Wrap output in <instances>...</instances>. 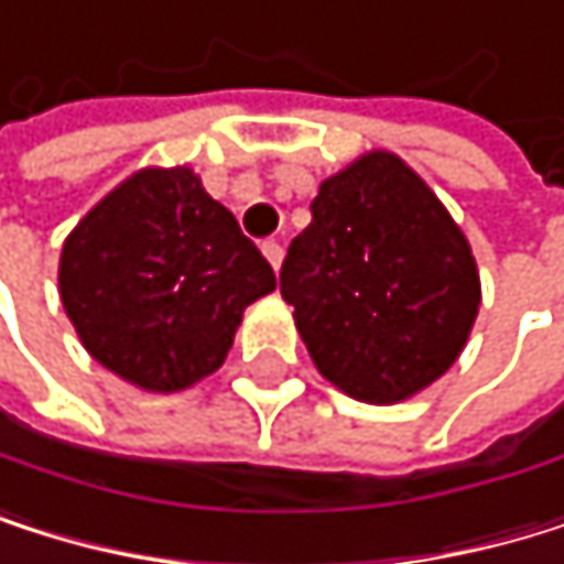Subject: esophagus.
<instances>
[{
  "label": "esophagus",
  "instance_id": "obj_1",
  "mask_svg": "<svg viewBox=\"0 0 564 564\" xmlns=\"http://www.w3.org/2000/svg\"><path fill=\"white\" fill-rule=\"evenodd\" d=\"M262 251H265V259L272 262V269L279 272V269H282V256H285V248H282V241L269 238V241L262 245Z\"/></svg>",
  "mask_w": 564,
  "mask_h": 564
}]
</instances>
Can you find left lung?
I'll list each match as a JSON object with an SVG mask.
<instances>
[{
    "mask_svg": "<svg viewBox=\"0 0 564 564\" xmlns=\"http://www.w3.org/2000/svg\"><path fill=\"white\" fill-rule=\"evenodd\" d=\"M279 279L316 370L362 403H400L441 380L481 305L464 231L390 151L319 184Z\"/></svg>",
    "mask_w": 564,
    "mask_h": 564,
    "instance_id": "obj_1",
    "label": "left lung"
}]
</instances>
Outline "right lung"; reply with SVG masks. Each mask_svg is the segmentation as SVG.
<instances>
[{"mask_svg": "<svg viewBox=\"0 0 564 564\" xmlns=\"http://www.w3.org/2000/svg\"><path fill=\"white\" fill-rule=\"evenodd\" d=\"M275 272L191 167H140L59 251V299L100 366L177 393L225 362L245 308Z\"/></svg>", "mask_w": 564, "mask_h": 564, "instance_id": "obj_1", "label": "right lung"}]
</instances>
